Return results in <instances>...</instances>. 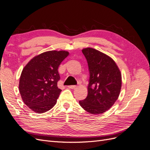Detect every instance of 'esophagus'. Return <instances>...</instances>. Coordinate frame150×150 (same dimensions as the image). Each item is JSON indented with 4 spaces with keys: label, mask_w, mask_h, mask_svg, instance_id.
<instances>
[{
    "label": "esophagus",
    "mask_w": 150,
    "mask_h": 150,
    "mask_svg": "<svg viewBox=\"0 0 150 150\" xmlns=\"http://www.w3.org/2000/svg\"><path fill=\"white\" fill-rule=\"evenodd\" d=\"M68 88H70V89H76L77 88V86H76V85L69 86H68Z\"/></svg>",
    "instance_id": "obj_1"
}]
</instances>
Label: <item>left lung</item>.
Masks as SVG:
<instances>
[{"mask_svg":"<svg viewBox=\"0 0 150 150\" xmlns=\"http://www.w3.org/2000/svg\"><path fill=\"white\" fill-rule=\"evenodd\" d=\"M88 62L89 79L88 96L80 106L91 114H101L110 109L118 98L121 74L115 62L93 48L82 50Z\"/></svg>","mask_w":150,"mask_h":150,"instance_id":"left-lung-1","label":"left lung"}]
</instances>
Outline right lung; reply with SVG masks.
Wrapping results in <instances>:
<instances>
[{
    "label": "right lung",
    "instance_id": "1",
    "mask_svg": "<svg viewBox=\"0 0 150 150\" xmlns=\"http://www.w3.org/2000/svg\"><path fill=\"white\" fill-rule=\"evenodd\" d=\"M69 52L51 51L34 57L22 71L19 92L24 103L38 113L49 111L55 105L61 92L58 67Z\"/></svg>",
    "mask_w": 150,
    "mask_h": 150
}]
</instances>
